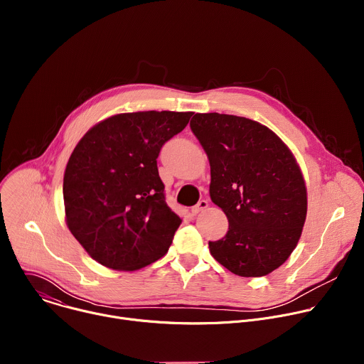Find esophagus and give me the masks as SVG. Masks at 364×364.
Segmentation results:
<instances>
[{
	"label": "esophagus",
	"instance_id": "obj_1",
	"mask_svg": "<svg viewBox=\"0 0 364 364\" xmlns=\"http://www.w3.org/2000/svg\"><path fill=\"white\" fill-rule=\"evenodd\" d=\"M207 205H209V203H207V200H200L193 209H191V213L196 216V215H198L200 212H203L204 209H207Z\"/></svg>",
	"mask_w": 364,
	"mask_h": 364
}]
</instances>
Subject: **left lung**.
<instances>
[{"instance_id": "left-lung-1", "label": "left lung", "mask_w": 364, "mask_h": 364, "mask_svg": "<svg viewBox=\"0 0 364 364\" xmlns=\"http://www.w3.org/2000/svg\"><path fill=\"white\" fill-rule=\"evenodd\" d=\"M210 163V197L229 230L209 242L219 264L239 277H264L295 249L306 216V190L287 145L267 127L225 114L190 122Z\"/></svg>"}]
</instances>
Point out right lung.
Returning <instances> with one entry per match:
<instances>
[{"label":"right lung","mask_w":364,"mask_h":364,"mask_svg":"<svg viewBox=\"0 0 364 364\" xmlns=\"http://www.w3.org/2000/svg\"><path fill=\"white\" fill-rule=\"evenodd\" d=\"M193 112L121 114L95 125L66 166L69 230L103 267L135 271L168 250L181 219L166 201L157 159Z\"/></svg>","instance_id":"1"}]
</instances>
